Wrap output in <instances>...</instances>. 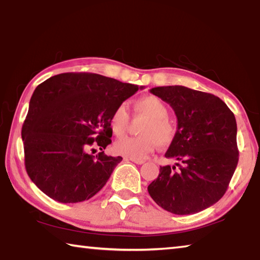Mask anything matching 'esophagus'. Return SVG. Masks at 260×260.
<instances>
[{
    "mask_svg": "<svg viewBox=\"0 0 260 260\" xmlns=\"http://www.w3.org/2000/svg\"><path fill=\"white\" fill-rule=\"evenodd\" d=\"M125 159L133 161V162H135V164H139V165L143 164V162H144V160H142V159H133V158H125Z\"/></svg>",
    "mask_w": 260,
    "mask_h": 260,
    "instance_id": "obj_1",
    "label": "esophagus"
}]
</instances>
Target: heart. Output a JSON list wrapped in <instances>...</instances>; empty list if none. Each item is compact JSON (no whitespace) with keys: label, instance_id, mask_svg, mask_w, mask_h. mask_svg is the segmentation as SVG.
Here are the masks:
<instances>
[{"label":"heart","instance_id":"obj_1","mask_svg":"<svg viewBox=\"0 0 260 260\" xmlns=\"http://www.w3.org/2000/svg\"><path fill=\"white\" fill-rule=\"evenodd\" d=\"M134 111L136 114L147 118L141 127L140 133L142 135L132 138L126 136L114 143V151L118 155L143 159L153 151L157 143L160 147H167L172 143L177 133V127L170 119L169 109L160 99L156 96H144L134 102ZM129 116L126 104H119L113 110L110 117V127L116 136L125 134L128 125Z\"/></svg>","mask_w":260,"mask_h":260}]
</instances>
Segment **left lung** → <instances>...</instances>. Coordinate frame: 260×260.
<instances>
[{"mask_svg": "<svg viewBox=\"0 0 260 260\" xmlns=\"http://www.w3.org/2000/svg\"><path fill=\"white\" fill-rule=\"evenodd\" d=\"M150 93L169 103L178 129L166 158L149 184L151 199L174 214H192L225 195L239 161L235 116L218 96L183 86L156 87Z\"/></svg>", "mask_w": 260, "mask_h": 260, "instance_id": "left-lung-1", "label": "left lung"}]
</instances>
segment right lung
Listing matches in <instances>:
<instances>
[{
	"mask_svg": "<svg viewBox=\"0 0 260 260\" xmlns=\"http://www.w3.org/2000/svg\"><path fill=\"white\" fill-rule=\"evenodd\" d=\"M139 88L82 72L57 74L35 88L21 128L26 172L35 186L59 203L98 193L122 158L88 150L111 143L110 117Z\"/></svg>",
	"mask_w": 260,
	"mask_h": 260,
	"instance_id": "1",
	"label": "right lung"
}]
</instances>
